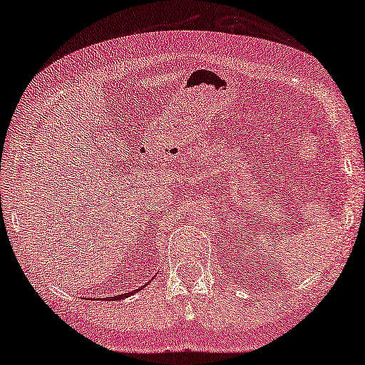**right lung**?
<instances>
[{
    "label": "right lung",
    "instance_id": "1",
    "mask_svg": "<svg viewBox=\"0 0 365 365\" xmlns=\"http://www.w3.org/2000/svg\"><path fill=\"white\" fill-rule=\"evenodd\" d=\"M138 291H139V289H138ZM131 294H134V291L133 292H124V294H114V297L109 299V301H121V299H126V297L131 296Z\"/></svg>",
    "mask_w": 365,
    "mask_h": 365
}]
</instances>
